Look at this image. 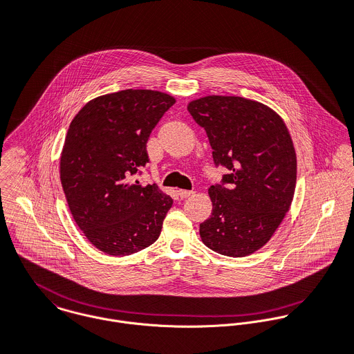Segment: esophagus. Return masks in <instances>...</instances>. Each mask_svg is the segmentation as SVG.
<instances>
[{
	"instance_id": "34e87169",
	"label": "esophagus",
	"mask_w": 354,
	"mask_h": 354,
	"mask_svg": "<svg viewBox=\"0 0 354 354\" xmlns=\"http://www.w3.org/2000/svg\"><path fill=\"white\" fill-rule=\"evenodd\" d=\"M195 192L194 191H187V189H178V195L181 199H185V198H189L192 196Z\"/></svg>"
}]
</instances>
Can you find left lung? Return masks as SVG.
Segmentation results:
<instances>
[{
    "label": "left lung",
    "mask_w": 354,
    "mask_h": 354,
    "mask_svg": "<svg viewBox=\"0 0 354 354\" xmlns=\"http://www.w3.org/2000/svg\"><path fill=\"white\" fill-rule=\"evenodd\" d=\"M213 148L214 163L230 173L212 185V216L201 224L202 241L227 257L263 247L291 207L297 155L283 118L270 107L239 96H205L188 103Z\"/></svg>",
    "instance_id": "obj_1"
}]
</instances>
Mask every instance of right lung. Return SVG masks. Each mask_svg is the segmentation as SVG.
Wrapping results in <instances>:
<instances>
[{"label":"right lung","mask_w":354,"mask_h":354,"mask_svg":"<svg viewBox=\"0 0 354 354\" xmlns=\"http://www.w3.org/2000/svg\"><path fill=\"white\" fill-rule=\"evenodd\" d=\"M174 103L159 91L126 89L88 102L70 123L62 187L80 230L109 255H130L160 235L173 199L133 176L148 162L152 129Z\"/></svg>","instance_id":"1"}]
</instances>
